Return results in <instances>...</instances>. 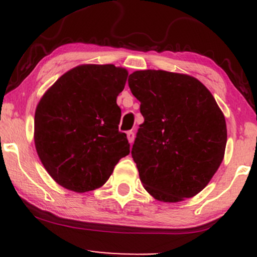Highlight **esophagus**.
Segmentation results:
<instances>
[{
  "instance_id": "1",
  "label": "esophagus",
  "mask_w": 257,
  "mask_h": 257,
  "mask_svg": "<svg viewBox=\"0 0 257 257\" xmlns=\"http://www.w3.org/2000/svg\"><path fill=\"white\" fill-rule=\"evenodd\" d=\"M126 138H128V141H129V143H131V144L134 143V139H135V134H134V132L129 131L128 133H126Z\"/></svg>"
}]
</instances>
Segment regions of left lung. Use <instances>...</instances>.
Returning a JSON list of instances; mask_svg holds the SVG:
<instances>
[{"instance_id": "left-lung-1", "label": "left lung", "mask_w": 257, "mask_h": 257, "mask_svg": "<svg viewBox=\"0 0 257 257\" xmlns=\"http://www.w3.org/2000/svg\"><path fill=\"white\" fill-rule=\"evenodd\" d=\"M128 84L144 116L132 157L145 190L168 203L196 196L225 155L226 122L214 96L198 79L162 70L133 72Z\"/></svg>"}]
</instances>
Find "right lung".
I'll list each match as a JSON object with an SVG mask.
<instances>
[{
    "mask_svg": "<svg viewBox=\"0 0 257 257\" xmlns=\"http://www.w3.org/2000/svg\"><path fill=\"white\" fill-rule=\"evenodd\" d=\"M128 72L114 65H81L46 91L35 113V146L59 185L82 193L107 181L131 152L118 131L116 100Z\"/></svg>",
    "mask_w": 257,
    "mask_h": 257,
    "instance_id": "right-lung-1",
    "label": "right lung"
}]
</instances>
